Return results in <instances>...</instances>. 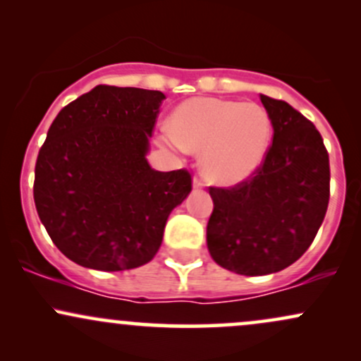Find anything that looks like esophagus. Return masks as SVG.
Here are the masks:
<instances>
[{
	"label": "esophagus",
	"mask_w": 361,
	"mask_h": 361,
	"mask_svg": "<svg viewBox=\"0 0 361 361\" xmlns=\"http://www.w3.org/2000/svg\"><path fill=\"white\" fill-rule=\"evenodd\" d=\"M204 181H202L200 180V178H193V188L195 190H202V188H204Z\"/></svg>",
	"instance_id": "esophagus-1"
}]
</instances>
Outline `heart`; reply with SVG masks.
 I'll return each mask as SVG.
<instances>
[{"mask_svg":"<svg viewBox=\"0 0 361 361\" xmlns=\"http://www.w3.org/2000/svg\"><path fill=\"white\" fill-rule=\"evenodd\" d=\"M273 126L258 103L190 98L171 115V128L159 135L175 151L202 152V173L210 183L235 186L261 168L271 144Z\"/></svg>","mask_w":361,"mask_h":361,"instance_id":"obj_1","label":"heart"}]
</instances>
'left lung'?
Wrapping results in <instances>:
<instances>
[{"instance_id": "8db88e82", "label": "left lung", "mask_w": 361, "mask_h": 361, "mask_svg": "<svg viewBox=\"0 0 361 361\" xmlns=\"http://www.w3.org/2000/svg\"><path fill=\"white\" fill-rule=\"evenodd\" d=\"M259 98L273 126L267 159L244 183L209 188L210 256L246 276L295 263L312 244L329 204V156L319 130L287 102Z\"/></svg>"}]
</instances>
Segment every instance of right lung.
Wrapping results in <instances>:
<instances>
[{
	"mask_svg": "<svg viewBox=\"0 0 361 361\" xmlns=\"http://www.w3.org/2000/svg\"><path fill=\"white\" fill-rule=\"evenodd\" d=\"M164 93L98 85L54 118L35 164L40 221L66 258L100 271L156 256L171 210L192 192L186 169L149 166Z\"/></svg>",
	"mask_w": 361,
	"mask_h": 361,
	"instance_id": "obj_1",
	"label": "right lung"
}]
</instances>
